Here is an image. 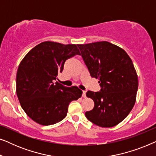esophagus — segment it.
<instances>
[{
  "mask_svg": "<svg viewBox=\"0 0 156 156\" xmlns=\"http://www.w3.org/2000/svg\"><path fill=\"white\" fill-rule=\"evenodd\" d=\"M86 92H87L86 91H82V97L84 98L86 97Z\"/></svg>",
  "mask_w": 156,
  "mask_h": 156,
  "instance_id": "obj_1",
  "label": "esophagus"
}]
</instances>
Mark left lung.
Wrapping results in <instances>:
<instances>
[{"instance_id": "left-lung-1", "label": "left lung", "mask_w": 156, "mask_h": 156, "mask_svg": "<svg viewBox=\"0 0 156 156\" xmlns=\"http://www.w3.org/2000/svg\"><path fill=\"white\" fill-rule=\"evenodd\" d=\"M91 76L101 89L88 91L94 102L88 120L101 127H113L126 117L135 104L138 82L131 59L123 49L106 41L77 44Z\"/></svg>"}]
</instances>
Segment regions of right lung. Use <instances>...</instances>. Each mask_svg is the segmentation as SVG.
Segmentation results:
<instances>
[{
	"mask_svg": "<svg viewBox=\"0 0 156 156\" xmlns=\"http://www.w3.org/2000/svg\"><path fill=\"white\" fill-rule=\"evenodd\" d=\"M80 55L76 44L46 41L33 48L19 65L16 93L23 109L35 122L55 124L67 116L72 101L82 97L77 87H67L57 82L65 61Z\"/></svg>",
	"mask_w": 156,
	"mask_h": 156,
	"instance_id": "right-lung-1",
	"label": "right lung"
}]
</instances>
